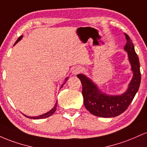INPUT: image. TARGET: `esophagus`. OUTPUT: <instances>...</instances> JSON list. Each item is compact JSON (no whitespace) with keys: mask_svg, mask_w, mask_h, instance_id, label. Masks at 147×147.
Returning a JSON list of instances; mask_svg holds the SVG:
<instances>
[{"mask_svg":"<svg viewBox=\"0 0 147 147\" xmlns=\"http://www.w3.org/2000/svg\"><path fill=\"white\" fill-rule=\"evenodd\" d=\"M82 70H83V69H82V67H75V68H73V69H72V73H73V75H77L79 72H82Z\"/></svg>","mask_w":147,"mask_h":147,"instance_id":"1","label":"esophagus"}]
</instances>
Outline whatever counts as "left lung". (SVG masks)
<instances>
[{
	"label": "left lung",
	"instance_id": "1",
	"mask_svg": "<svg viewBox=\"0 0 147 147\" xmlns=\"http://www.w3.org/2000/svg\"><path fill=\"white\" fill-rule=\"evenodd\" d=\"M126 43L124 50L128 52L133 78L129 88L120 95H108L103 93L90 79L82 74L77 75L82 84V95L86 109L91 114L102 117H114L124 113L137 93L141 82L140 61L134 45L129 35L124 33Z\"/></svg>",
	"mask_w": 147,
	"mask_h": 147
}]
</instances>
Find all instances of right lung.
I'll return each mask as SVG.
<instances>
[{
	"mask_svg": "<svg viewBox=\"0 0 147 147\" xmlns=\"http://www.w3.org/2000/svg\"><path fill=\"white\" fill-rule=\"evenodd\" d=\"M23 38V35H22V36H19V38H18L17 39V41H16V43H14V45L16 44V43H18V41H20V40L21 39V38ZM68 77H67L66 79H65V81H67V79H68ZM64 83V84H65ZM63 85H62V86H63ZM61 86V87H62ZM57 102H56V104H55V106H54L53 108H52V109H51V110H50V111H48V113H45V114H43V115H39V116H36V117H29V116H27V115H23L24 116H25V117H28V118H30V119H43V118H46V117H50V115H52V114L54 113L55 112V111H56V109H57Z\"/></svg>",
	"mask_w": 147,
	"mask_h": 147,
	"instance_id": "right-lung-1",
	"label": "right lung"
}]
</instances>
